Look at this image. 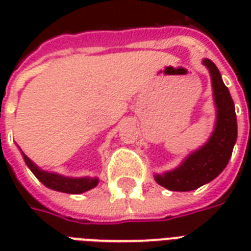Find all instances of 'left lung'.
I'll list each match as a JSON object with an SVG mask.
<instances>
[{"instance_id":"1","label":"left lung","mask_w":251,"mask_h":251,"mask_svg":"<svg viewBox=\"0 0 251 251\" xmlns=\"http://www.w3.org/2000/svg\"><path fill=\"white\" fill-rule=\"evenodd\" d=\"M212 80L215 105L218 108L215 130L201 149L190 153L182 164L163 175H155L156 182L172 191H190L216 178L226 167L237 139V120L233 100L211 60L204 58Z\"/></svg>"}]
</instances>
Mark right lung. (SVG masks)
<instances>
[{
    "mask_svg": "<svg viewBox=\"0 0 251 251\" xmlns=\"http://www.w3.org/2000/svg\"><path fill=\"white\" fill-rule=\"evenodd\" d=\"M23 159H25L27 167L31 169L33 175L36 176L39 181H41L47 187L56 191H62V193H68V194H80V193L90 190L99 183V179L92 178V177L72 178V177H64L57 173L43 171L37 165L33 164L25 153H23Z\"/></svg>",
    "mask_w": 251,
    "mask_h": 251,
    "instance_id": "1",
    "label": "right lung"
}]
</instances>
